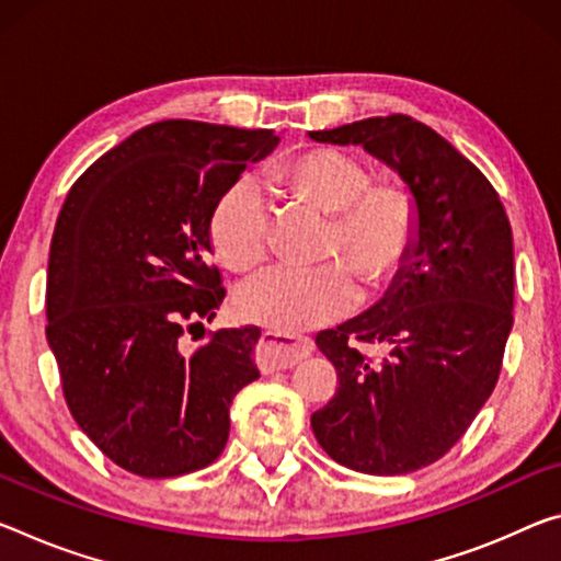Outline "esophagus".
<instances>
[{
	"label": "esophagus",
	"mask_w": 561,
	"mask_h": 561,
	"mask_svg": "<svg viewBox=\"0 0 561 561\" xmlns=\"http://www.w3.org/2000/svg\"><path fill=\"white\" fill-rule=\"evenodd\" d=\"M312 352V342L301 340V336L289 334H274L264 332L256 344V364L264 375H270L274 369H289L297 362L309 357Z\"/></svg>",
	"instance_id": "34e87169"
}]
</instances>
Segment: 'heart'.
<instances>
[{
  "label": "heart",
  "mask_w": 561,
  "mask_h": 561,
  "mask_svg": "<svg viewBox=\"0 0 561 561\" xmlns=\"http://www.w3.org/2000/svg\"><path fill=\"white\" fill-rule=\"evenodd\" d=\"M272 182L291 199L332 215L327 256H342L369 291L397 279L420 234V207L404 184L371 180L369 167L342 149L317 147L284 159ZM217 260L232 272L260 266L272 249L270 204L254 184L239 182L221 194L209 217ZM357 284L342 262L312 270L277 266L247 282L234 307L244 322L277 334H299L344 317Z\"/></svg>",
  "instance_id": "1"
}]
</instances>
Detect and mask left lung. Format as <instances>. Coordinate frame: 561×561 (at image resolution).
Returning <instances> with one entry per match:
<instances>
[{"label":"left lung","mask_w":561,"mask_h":561,"mask_svg":"<svg viewBox=\"0 0 561 561\" xmlns=\"http://www.w3.org/2000/svg\"><path fill=\"white\" fill-rule=\"evenodd\" d=\"M309 137L362 145L397 169L420 207L414 252L387 297L317 334L340 387L312 414L314 437L354 472H416L455 447L500 379L514 322L510 219L492 182L407 114ZM369 343L386 357L369 358Z\"/></svg>","instance_id":"8db88e82"}]
</instances>
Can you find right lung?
<instances>
[{"mask_svg":"<svg viewBox=\"0 0 561 561\" xmlns=\"http://www.w3.org/2000/svg\"><path fill=\"white\" fill-rule=\"evenodd\" d=\"M272 129L164 119L79 176L49 247L47 342L75 422L147 479L197 472L229 437V404L260 377V329L184 342L225 299L209 217Z\"/></svg>","mask_w":561,"mask_h":561,"instance_id":"right-lung-1","label":"right lung"}]
</instances>
